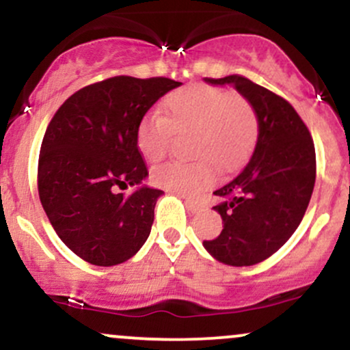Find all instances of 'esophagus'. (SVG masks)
<instances>
[{"label":"esophagus","instance_id":"obj_1","mask_svg":"<svg viewBox=\"0 0 350 350\" xmlns=\"http://www.w3.org/2000/svg\"><path fill=\"white\" fill-rule=\"evenodd\" d=\"M186 205L192 213H197V212H200V210H202V204H200V202H197V200L186 199Z\"/></svg>","mask_w":350,"mask_h":350}]
</instances>
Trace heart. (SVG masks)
Instances as JSON below:
<instances>
[{
	"mask_svg": "<svg viewBox=\"0 0 350 350\" xmlns=\"http://www.w3.org/2000/svg\"><path fill=\"white\" fill-rule=\"evenodd\" d=\"M258 130V116L250 100L220 88L196 84L167 94L163 116L143 117L137 127V146L146 161L158 163L170 150L172 135L193 132L189 151L199 159L164 163L151 172V180L179 196H197L215 179L213 162L220 171H231L244 161Z\"/></svg>",
	"mask_w": 350,
	"mask_h": 350,
	"instance_id": "heart-1",
	"label": "heart"
}]
</instances>
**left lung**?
Wrapping results in <instances>:
<instances>
[{
	"label": "left lung",
	"instance_id": "8db88e82",
	"mask_svg": "<svg viewBox=\"0 0 350 350\" xmlns=\"http://www.w3.org/2000/svg\"><path fill=\"white\" fill-rule=\"evenodd\" d=\"M231 84L250 100L259 133L246 166L213 193L221 202L223 230L204 246L228 266L262 262L288 241L298 228L317 179V153L310 130L288 100L241 75L205 78Z\"/></svg>",
	"mask_w": 350,
	"mask_h": 350
}]
</instances>
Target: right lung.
Masks as SVG:
<instances>
[{"mask_svg":"<svg viewBox=\"0 0 350 350\" xmlns=\"http://www.w3.org/2000/svg\"><path fill=\"white\" fill-rule=\"evenodd\" d=\"M183 83L113 77L71 94L50 120L37 170L39 197L53 230L94 266H117L150 237L163 191L138 187L148 176L137 127L161 96Z\"/></svg>","mask_w":350,"mask_h":350,"instance_id":"add662e5","label":"right lung"}]
</instances>
